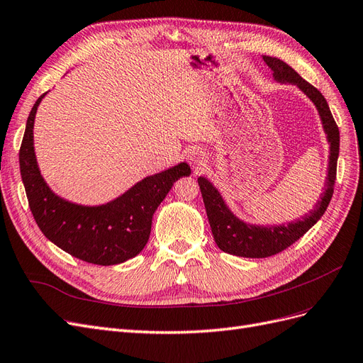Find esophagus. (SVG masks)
Here are the masks:
<instances>
[{"mask_svg":"<svg viewBox=\"0 0 363 363\" xmlns=\"http://www.w3.org/2000/svg\"><path fill=\"white\" fill-rule=\"evenodd\" d=\"M188 160H189V163L192 164V167H195V168H200V167H203V164L206 163V156H204V152L200 150V148H191L189 151H188Z\"/></svg>","mask_w":363,"mask_h":363,"instance_id":"obj_1","label":"esophagus"}]
</instances>
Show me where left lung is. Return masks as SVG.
Segmentation results:
<instances>
[{"label": "left lung", "instance_id": "8db88e82", "mask_svg": "<svg viewBox=\"0 0 363 363\" xmlns=\"http://www.w3.org/2000/svg\"><path fill=\"white\" fill-rule=\"evenodd\" d=\"M263 60L271 68L274 80L277 83L296 86L313 103L318 115H320L327 142L330 144V152H328L325 184L323 194L320 195V200L316 201L312 211L301 216V219H295V221H291L288 224L256 225L242 221V219H239L230 211L223 195L219 194V191L211 183V180L203 177V175L199 177L208 224H211L216 245L219 247V250L228 252V255L251 259L269 257L286 250L320 221L328 203L332 200L336 180V163L339 156V128L323 94L311 83L301 79L283 60L269 56H263Z\"/></svg>", "mask_w": 363, "mask_h": 363}]
</instances>
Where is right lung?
<instances>
[{"mask_svg": "<svg viewBox=\"0 0 363 363\" xmlns=\"http://www.w3.org/2000/svg\"><path fill=\"white\" fill-rule=\"evenodd\" d=\"M45 95L31 108L19 150L21 177L40 232L68 255L94 265H118L138 256L148 242L152 215L174 182L191 174L189 164L180 162L148 175L106 204L83 206L65 200L43 180L35 152L33 128Z\"/></svg>", "mask_w": 363, "mask_h": 363, "instance_id": "right-lung-1", "label": "right lung"}]
</instances>
